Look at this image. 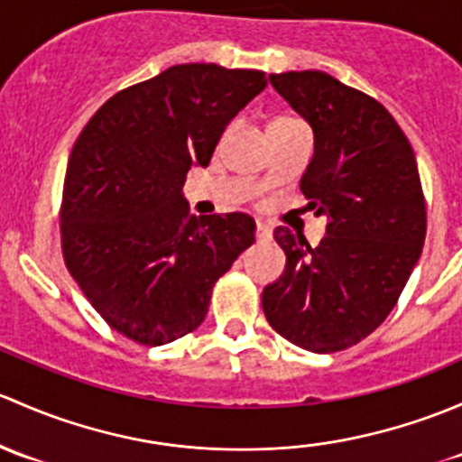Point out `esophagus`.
Instances as JSON below:
<instances>
[{"instance_id":"34e87169","label":"esophagus","mask_w":462,"mask_h":462,"mask_svg":"<svg viewBox=\"0 0 462 462\" xmlns=\"http://www.w3.org/2000/svg\"><path fill=\"white\" fill-rule=\"evenodd\" d=\"M271 236H273V229H271L266 222H258V225H255V237H258V240H271Z\"/></svg>"}]
</instances>
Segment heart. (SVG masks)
Masks as SVG:
<instances>
[{
    "instance_id": "b5f03b06",
    "label": "heart",
    "mask_w": 462,
    "mask_h": 462,
    "mask_svg": "<svg viewBox=\"0 0 462 462\" xmlns=\"http://www.w3.org/2000/svg\"><path fill=\"white\" fill-rule=\"evenodd\" d=\"M275 122H287V120H275Z\"/></svg>"
}]
</instances>
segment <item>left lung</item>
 Here are the masks:
<instances>
[{"label":"left lung","instance_id":"8db88e82","mask_svg":"<svg viewBox=\"0 0 462 462\" xmlns=\"http://www.w3.org/2000/svg\"><path fill=\"white\" fill-rule=\"evenodd\" d=\"M269 82L313 131L300 191L327 217V236L309 246L287 226L273 231L287 264L264 287V316L302 349L342 351L389 316L420 258L416 155L383 104L329 73L289 70Z\"/></svg>","mask_w":462,"mask_h":462}]
</instances>
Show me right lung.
Here are the masks:
<instances>
[{"instance_id":"right-lung-1","label":"right lung","mask_w":462,"mask_h":462,"mask_svg":"<svg viewBox=\"0 0 462 462\" xmlns=\"http://www.w3.org/2000/svg\"><path fill=\"white\" fill-rule=\"evenodd\" d=\"M264 87L263 70L178 64L113 95L79 133L61 249L95 311L131 340L158 346L198 329L220 275L254 245V217L189 216L182 187Z\"/></svg>"}]
</instances>
